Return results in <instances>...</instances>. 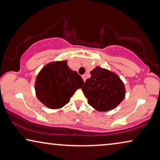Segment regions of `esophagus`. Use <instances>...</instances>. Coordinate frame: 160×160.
I'll list each match as a JSON object with an SVG mask.
<instances>
[{
    "instance_id": "34e87169",
    "label": "esophagus",
    "mask_w": 160,
    "mask_h": 160,
    "mask_svg": "<svg viewBox=\"0 0 160 160\" xmlns=\"http://www.w3.org/2000/svg\"><path fill=\"white\" fill-rule=\"evenodd\" d=\"M82 78H83V80H84V82H86V79H87V77H86V75L85 74L82 75Z\"/></svg>"
}]
</instances>
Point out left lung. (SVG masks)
I'll list each match as a JSON object with an SVG mask.
<instances>
[{"label": "left lung", "mask_w": 160, "mask_h": 160, "mask_svg": "<svg viewBox=\"0 0 160 160\" xmlns=\"http://www.w3.org/2000/svg\"><path fill=\"white\" fill-rule=\"evenodd\" d=\"M86 81L82 91L88 103L97 111L106 112L117 107L123 100L126 89L116 73L97 66Z\"/></svg>", "instance_id": "8db88e82"}]
</instances>
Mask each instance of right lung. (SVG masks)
Segmentation results:
<instances>
[{"label":"right lung","instance_id":"right-lung-1","mask_svg":"<svg viewBox=\"0 0 160 160\" xmlns=\"http://www.w3.org/2000/svg\"><path fill=\"white\" fill-rule=\"evenodd\" d=\"M83 84L82 78L69 68L67 61L53 62L44 66L37 76L36 95L46 107L58 109L68 103Z\"/></svg>","mask_w":160,"mask_h":160}]
</instances>
